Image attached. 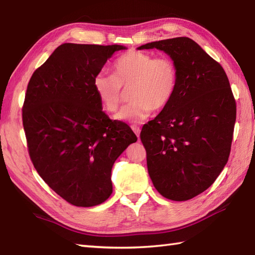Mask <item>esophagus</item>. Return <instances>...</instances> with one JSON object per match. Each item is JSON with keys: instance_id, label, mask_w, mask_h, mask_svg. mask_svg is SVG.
Listing matches in <instances>:
<instances>
[{"instance_id": "1", "label": "esophagus", "mask_w": 255, "mask_h": 255, "mask_svg": "<svg viewBox=\"0 0 255 255\" xmlns=\"http://www.w3.org/2000/svg\"><path fill=\"white\" fill-rule=\"evenodd\" d=\"M131 129H132V131L136 133V136L139 138V134H140V128L139 127H136V126H132L131 127Z\"/></svg>"}]
</instances>
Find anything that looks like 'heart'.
<instances>
[{
  "mask_svg": "<svg viewBox=\"0 0 255 255\" xmlns=\"http://www.w3.org/2000/svg\"><path fill=\"white\" fill-rule=\"evenodd\" d=\"M178 83L176 63L166 56L129 50L113 66V75L99 73L93 89L103 108L108 113L118 111L124 91L129 89L131 102L117 114L115 119L124 123H141L151 112L162 111L174 97Z\"/></svg>",
  "mask_w": 255,
  "mask_h": 255,
  "instance_id": "b5f03b06",
  "label": "heart"
}]
</instances>
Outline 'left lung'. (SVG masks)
<instances>
[{
    "mask_svg": "<svg viewBox=\"0 0 255 255\" xmlns=\"http://www.w3.org/2000/svg\"><path fill=\"white\" fill-rule=\"evenodd\" d=\"M176 63L178 83L164 110L142 127L147 166L162 196L182 202L211 186L228 161L237 115L224 68L187 37L149 42Z\"/></svg>",
    "mask_w": 255,
    "mask_h": 255,
    "instance_id": "obj_1",
    "label": "left lung"
}]
</instances>
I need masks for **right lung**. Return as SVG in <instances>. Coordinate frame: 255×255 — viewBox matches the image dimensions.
Returning a JSON list of instances; mask_svg holds the SVG:
<instances>
[{
	"label": "right lung",
	"mask_w": 255,
	"mask_h": 255,
	"mask_svg": "<svg viewBox=\"0 0 255 255\" xmlns=\"http://www.w3.org/2000/svg\"><path fill=\"white\" fill-rule=\"evenodd\" d=\"M121 45L59 46L27 85L23 126L36 171L52 191L78 207L111 196L112 167L137 136L126 123L102 111L93 89Z\"/></svg>",
	"instance_id": "1"
}]
</instances>
